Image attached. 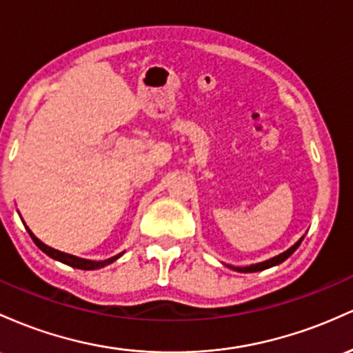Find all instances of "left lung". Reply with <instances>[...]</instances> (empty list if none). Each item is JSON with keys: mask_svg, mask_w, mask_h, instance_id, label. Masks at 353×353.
<instances>
[{"mask_svg": "<svg viewBox=\"0 0 353 353\" xmlns=\"http://www.w3.org/2000/svg\"><path fill=\"white\" fill-rule=\"evenodd\" d=\"M303 236H305V235H303ZM303 236H302V239H300L299 241H295V243L292 245V247L288 248V250L282 252V253H280V255L273 256V259L265 260V262H260V263H252V265H248V267H233V265H227V267H228V268H232V270H235V272H240V273H253V272H262V270H267V268H272V267H275V265H280L282 262H285V260H287L288 256H290L292 253H294V252L296 250V248L300 247V243H302Z\"/></svg>", "mask_w": 353, "mask_h": 353, "instance_id": "obj_1", "label": "left lung"}]
</instances>
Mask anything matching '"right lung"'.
I'll return each mask as SVG.
<instances>
[{
    "label": "right lung",
    "instance_id": "add662e5",
    "mask_svg": "<svg viewBox=\"0 0 353 353\" xmlns=\"http://www.w3.org/2000/svg\"><path fill=\"white\" fill-rule=\"evenodd\" d=\"M23 223H25V221H23ZM25 227H26V225H25ZM26 230H28V233H30L31 239H33L34 243H37V247L39 248V250L45 252L46 255L51 256V259H53V260H58V262H61V263H65V265H70V267H73V268H80V270H98V268H103V267H106V265L113 263L114 260H118L121 255H123V252H121V253H118V255L112 256V259L100 260V262H98V260L80 259V256H77V255H70V253L59 252V250H57V248L48 247V245L43 243L41 240L37 239V235H34V233L31 232L30 228L26 227Z\"/></svg>",
    "mask_w": 353,
    "mask_h": 353
}]
</instances>
